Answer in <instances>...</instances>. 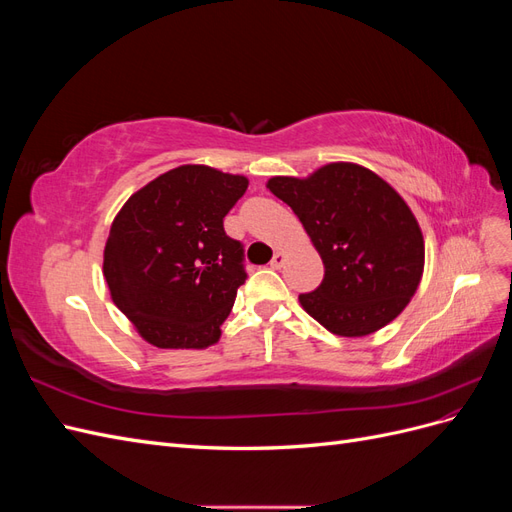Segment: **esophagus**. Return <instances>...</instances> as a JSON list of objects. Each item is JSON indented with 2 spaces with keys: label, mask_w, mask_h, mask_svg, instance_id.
Returning a JSON list of instances; mask_svg holds the SVG:
<instances>
[{
  "label": "esophagus",
  "mask_w": 512,
  "mask_h": 512,
  "mask_svg": "<svg viewBox=\"0 0 512 512\" xmlns=\"http://www.w3.org/2000/svg\"><path fill=\"white\" fill-rule=\"evenodd\" d=\"M284 262H286V254L284 252H275V256L271 260V269H282Z\"/></svg>",
  "instance_id": "esophagus-1"
}]
</instances>
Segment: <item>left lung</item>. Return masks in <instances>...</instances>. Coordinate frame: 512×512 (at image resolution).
Returning <instances> with one entry per match:
<instances>
[{
    "instance_id": "obj_1",
    "label": "left lung",
    "mask_w": 512,
    "mask_h": 512,
    "mask_svg": "<svg viewBox=\"0 0 512 512\" xmlns=\"http://www.w3.org/2000/svg\"><path fill=\"white\" fill-rule=\"evenodd\" d=\"M324 262L322 284L299 294L305 312L339 337H365L404 312L421 284L425 239L393 185L354 162L307 177H271Z\"/></svg>"
}]
</instances>
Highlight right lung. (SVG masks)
<instances>
[{"label":"right lung","mask_w":512,"mask_h":512,"mask_svg":"<svg viewBox=\"0 0 512 512\" xmlns=\"http://www.w3.org/2000/svg\"><path fill=\"white\" fill-rule=\"evenodd\" d=\"M247 177L183 164L134 192L104 245L113 303L156 348L205 350L220 342L245 282L243 247L224 232Z\"/></svg>","instance_id":"right-lung-1"}]
</instances>
